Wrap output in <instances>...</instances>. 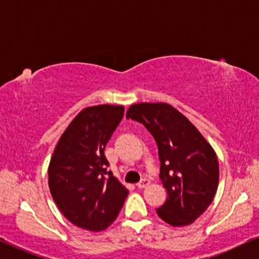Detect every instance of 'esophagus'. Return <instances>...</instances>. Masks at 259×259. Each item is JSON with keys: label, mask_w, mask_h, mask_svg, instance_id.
<instances>
[{"label": "esophagus", "mask_w": 259, "mask_h": 259, "mask_svg": "<svg viewBox=\"0 0 259 259\" xmlns=\"http://www.w3.org/2000/svg\"><path fill=\"white\" fill-rule=\"evenodd\" d=\"M148 185H150V180L143 179L140 183L137 184V187L138 189H145V187H147Z\"/></svg>", "instance_id": "obj_1"}]
</instances>
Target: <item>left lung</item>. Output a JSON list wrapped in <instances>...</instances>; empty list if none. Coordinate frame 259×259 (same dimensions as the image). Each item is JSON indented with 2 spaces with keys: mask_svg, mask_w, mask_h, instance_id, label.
I'll return each mask as SVG.
<instances>
[{
  "mask_svg": "<svg viewBox=\"0 0 259 259\" xmlns=\"http://www.w3.org/2000/svg\"><path fill=\"white\" fill-rule=\"evenodd\" d=\"M126 118L143 123L158 145L160 179L167 191V199L157 208L159 218L172 226L192 224L217 192L214 150L185 115L165 102L132 105Z\"/></svg>",
  "mask_w": 259,
  "mask_h": 259,
  "instance_id": "8db88e82",
  "label": "left lung"
}]
</instances>
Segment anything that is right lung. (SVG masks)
<instances>
[{
	"instance_id": "obj_1",
	"label": "right lung",
	"mask_w": 259,
	"mask_h": 259,
	"mask_svg": "<svg viewBox=\"0 0 259 259\" xmlns=\"http://www.w3.org/2000/svg\"><path fill=\"white\" fill-rule=\"evenodd\" d=\"M123 106L99 105L81 111L56 145L48 185L61 213L88 231L107 229L121 210L128 190L107 171L105 147L121 121Z\"/></svg>"
}]
</instances>
